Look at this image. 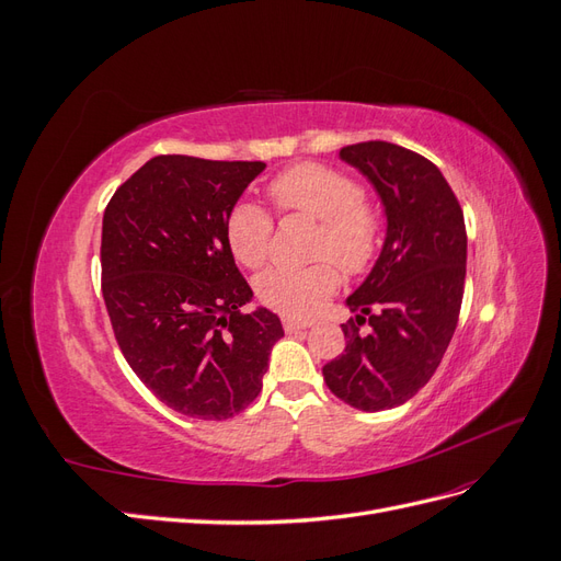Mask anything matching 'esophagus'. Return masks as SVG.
Segmentation results:
<instances>
[{
    "instance_id": "esophagus-1",
    "label": "esophagus",
    "mask_w": 561,
    "mask_h": 561,
    "mask_svg": "<svg viewBox=\"0 0 561 561\" xmlns=\"http://www.w3.org/2000/svg\"><path fill=\"white\" fill-rule=\"evenodd\" d=\"M311 325H313V320H299V318H290V316L283 318V330H285L287 334L301 332V330H307V328H311Z\"/></svg>"
}]
</instances>
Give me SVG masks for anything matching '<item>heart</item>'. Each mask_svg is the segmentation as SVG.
I'll return each instance as SVG.
<instances>
[{"instance_id": "heart-1", "label": "heart", "mask_w": 561, "mask_h": 561, "mask_svg": "<svg viewBox=\"0 0 561 561\" xmlns=\"http://www.w3.org/2000/svg\"><path fill=\"white\" fill-rule=\"evenodd\" d=\"M268 196L283 213L320 219L316 257H330L348 274H360L375 260L381 217L360 186L346 173L325 163H297L268 182ZM233 257L260 268L271 257L274 219L250 201L236 203L225 225ZM322 260L309 266H276L257 280L264 307L290 318L316 313L339 287V268Z\"/></svg>"}]
</instances>
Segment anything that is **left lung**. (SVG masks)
I'll list each match as a JSON object with an SVG mask.
<instances>
[{"mask_svg":"<svg viewBox=\"0 0 561 561\" xmlns=\"http://www.w3.org/2000/svg\"><path fill=\"white\" fill-rule=\"evenodd\" d=\"M375 184L386 241L346 304V348L322 367L328 388L363 412L404 404L431 381L451 342L466 285V222L451 186L426 157L369 140L339 151ZM367 317L373 330L359 332Z\"/></svg>","mask_w":561,"mask_h":561,"instance_id":"left-lung-1","label":"left lung"}]
</instances>
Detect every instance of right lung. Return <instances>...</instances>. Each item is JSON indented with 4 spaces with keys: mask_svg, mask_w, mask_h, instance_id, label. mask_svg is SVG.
Returning a JSON list of instances; mask_svg holds the SVG:
<instances>
[{
    "mask_svg": "<svg viewBox=\"0 0 561 561\" xmlns=\"http://www.w3.org/2000/svg\"><path fill=\"white\" fill-rule=\"evenodd\" d=\"M262 161L161 154L135 171L103 217V297L116 344L171 410L231 419L260 396L276 313L252 299L225 225Z\"/></svg>",
    "mask_w": 561,
    "mask_h": 561,
    "instance_id": "add662e5",
    "label": "right lung"
}]
</instances>
